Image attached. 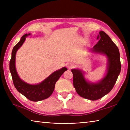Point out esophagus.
<instances>
[{
	"instance_id": "esophagus-1",
	"label": "esophagus",
	"mask_w": 130,
	"mask_h": 130,
	"mask_svg": "<svg viewBox=\"0 0 130 130\" xmlns=\"http://www.w3.org/2000/svg\"><path fill=\"white\" fill-rule=\"evenodd\" d=\"M67 67L68 68H69V69H72V68H73L74 67V64H73V63H68Z\"/></svg>"
}]
</instances>
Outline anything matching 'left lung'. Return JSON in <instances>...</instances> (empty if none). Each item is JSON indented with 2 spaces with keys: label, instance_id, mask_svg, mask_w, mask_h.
Here are the masks:
<instances>
[{
  "label": "left lung",
  "instance_id": "1",
  "mask_svg": "<svg viewBox=\"0 0 130 130\" xmlns=\"http://www.w3.org/2000/svg\"><path fill=\"white\" fill-rule=\"evenodd\" d=\"M98 42L93 46L92 52L105 54L108 60L106 76L98 83H89L85 80L83 72L78 69H72L73 75V86L79 95L91 100L103 98L111 91L121 70L119 50L110 37L105 32H99Z\"/></svg>",
  "mask_w": 130,
  "mask_h": 130
}]
</instances>
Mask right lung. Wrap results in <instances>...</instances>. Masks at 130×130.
<instances>
[{
    "label": "right lung",
    "instance_id": "obj_1",
    "mask_svg": "<svg viewBox=\"0 0 130 130\" xmlns=\"http://www.w3.org/2000/svg\"><path fill=\"white\" fill-rule=\"evenodd\" d=\"M28 35L30 34H25L22 37L19 42L13 47L11 58L10 61V71L11 74L13 83L17 91L28 100L32 102H38L45 100L52 95L54 91L56 83L63 72L67 70V68L64 67L54 72L39 84H28L22 80L18 75L15 68V56L18 49L23 45L26 37Z\"/></svg>",
    "mask_w": 130,
    "mask_h": 130
}]
</instances>
